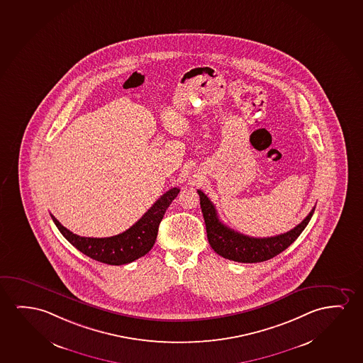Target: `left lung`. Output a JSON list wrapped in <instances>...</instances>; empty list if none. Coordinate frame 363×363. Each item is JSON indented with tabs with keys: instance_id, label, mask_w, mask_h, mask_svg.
<instances>
[{
	"instance_id": "1",
	"label": "left lung",
	"mask_w": 363,
	"mask_h": 363,
	"mask_svg": "<svg viewBox=\"0 0 363 363\" xmlns=\"http://www.w3.org/2000/svg\"><path fill=\"white\" fill-rule=\"evenodd\" d=\"M198 194L200 196V206L204 216L210 246L218 255L236 262H262L270 260L274 256L286 250L306 228L315 211L313 206L310 214L300 224L285 234L271 238H251L223 224L209 198L201 190H198Z\"/></svg>"
}]
</instances>
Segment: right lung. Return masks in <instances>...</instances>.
Instances as JSON below:
<instances>
[{
  "label": "right lung",
  "mask_w": 363,
  "mask_h": 363,
  "mask_svg": "<svg viewBox=\"0 0 363 363\" xmlns=\"http://www.w3.org/2000/svg\"><path fill=\"white\" fill-rule=\"evenodd\" d=\"M179 188H172L162 195L140 219L122 234L111 238H84L66 229L51 214L62 235L84 255L108 265H124L148 254L158 235L159 224L165 211L178 196Z\"/></svg>",
  "instance_id": "obj_1"
}]
</instances>
